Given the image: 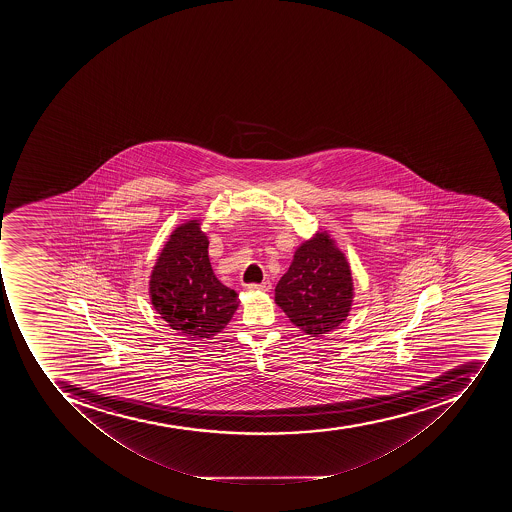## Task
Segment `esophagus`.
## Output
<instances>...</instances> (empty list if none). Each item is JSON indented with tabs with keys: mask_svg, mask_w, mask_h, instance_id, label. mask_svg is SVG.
<instances>
[{
	"mask_svg": "<svg viewBox=\"0 0 512 512\" xmlns=\"http://www.w3.org/2000/svg\"><path fill=\"white\" fill-rule=\"evenodd\" d=\"M246 288L250 291H269L272 288V283L269 280H264L261 283H250V285H246Z\"/></svg>",
	"mask_w": 512,
	"mask_h": 512,
	"instance_id": "1",
	"label": "esophagus"
}]
</instances>
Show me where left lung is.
<instances>
[{"instance_id": "1", "label": "left lung", "mask_w": 512, "mask_h": 512, "mask_svg": "<svg viewBox=\"0 0 512 512\" xmlns=\"http://www.w3.org/2000/svg\"><path fill=\"white\" fill-rule=\"evenodd\" d=\"M354 298L351 267L326 232L302 243L275 286V302L291 323L320 338L346 320Z\"/></svg>"}]
</instances>
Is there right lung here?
<instances>
[{
	"label": "right lung",
	"mask_w": 512,
	"mask_h": 512,
	"mask_svg": "<svg viewBox=\"0 0 512 512\" xmlns=\"http://www.w3.org/2000/svg\"><path fill=\"white\" fill-rule=\"evenodd\" d=\"M208 245L200 221L184 222L169 235L150 275L153 307L190 341L213 338L238 307V294L222 285L211 269Z\"/></svg>",
	"instance_id": "add662e5"
}]
</instances>
